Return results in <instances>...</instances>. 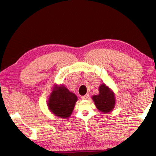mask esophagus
I'll return each instance as SVG.
<instances>
[{
	"instance_id": "1",
	"label": "esophagus",
	"mask_w": 156,
	"mask_h": 156,
	"mask_svg": "<svg viewBox=\"0 0 156 156\" xmlns=\"http://www.w3.org/2000/svg\"><path fill=\"white\" fill-rule=\"evenodd\" d=\"M88 97H89L88 94H85V95H84V96H81V98L83 99V100H87V99L88 98Z\"/></svg>"
}]
</instances>
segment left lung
<instances>
[{
  "label": "left lung",
  "mask_w": 156,
  "mask_h": 156,
  "mask_svg": "<svg viewBox=\"0 0 156 156\" xmlns=\"http://www.w3.org/2000/svg\"><path fill=\"white\" fill-rule=\"evenodd\" d=\"M100 94L92 97V100L99 111L104 113L111 111L115 105L114 94L105 84L99 88Z\"/></svg>",
  "instance_id": "1"
}]
</instances>
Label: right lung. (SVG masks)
<instances>
[{
  "label": "right lung",
  "mask_w": 156,
  "mask_h": 156,
  "mask_svg": "<svg viewBox=\"0 0 156 156\" xmlns=\"http://www.w3.org/2000/svg\"><path fill=\"white\" fill-rule=\"evenodd\" d=\"M77 98L64 86H61L52 92L48 105L50 111L55 116L68 119L74 108Z\"/></svg>",
  "instance_id": "obj_1"
}]
</instances>
